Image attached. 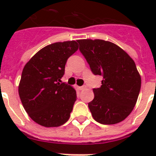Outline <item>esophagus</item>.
Wrapping results in <instances>:
<instances>
[{
    "mask_svg": "<svg viewBox=\"0 0 156 156\" xmlns=\"http://www.w3.org/2000/svg\"><path fill=\"white\" fill-rule=\"evenodd\" d=\"M86 88V86H82V87H78V89L80 90H83V89H85Z\"/></svg>",
    "mask_w": 156,
    "mask_h": 156,
    "instance_id": "34e87169",
    "label": "esophagus"
}]
</instances>
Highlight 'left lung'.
Listing matches in <instances>:
<instances>
[{"mask_svg": "<svg viewBox=\"0 0 156 156\" xmlns=\"http://www.w3.org/2000/svg\"><path fill=\"white\" fill-rule=\"evenodd\" d=\"M79 50L95 75L103 76L88 103L93 118L103 125L121 122L130 114L141 89V77L134 61L113 43L79 40Z\"/></svg>", "mask_w": 156, "mask_h": 156, "instance_id": "1", "label": "left lung"}]
</instances>
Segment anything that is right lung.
I'll return each mask as SVG.
<instances>
[{
	"label": "right lung",
	"instance_id": "obj_1",
	"mask_svg": "<svg viewBox=\"0 0 156 156\" xmlns=\"http://www.w3.org/2000/svg\"><path fill=\"white\" fill-rule=\"evenodd\" d=\"M78 48L73 40L54 43L40 49L23 68L19 96L29 116L40 126L57 127L70 116L76 91L61 79L66 61Z\"/></svg>",
	"mask_w": 156,
	"mask_h": 156
}]
</instances>
